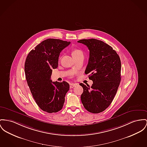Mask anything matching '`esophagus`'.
<instances>
[{
  "label": "esophagus",
  "instance_id": "obj_1",
  "mask_svg": "<svg viewBox=\"0 0 147 147\" xmlns=\"http://www.w3.org/2000/svg\"><path fill=\"white\" fill-rule=\"evenodd\" d=\"M76 86H77V84H69V88H73L75 87Z\"/></svg>",
  "mask_w": 147,
  "mask_h": 147
}]
</instances>
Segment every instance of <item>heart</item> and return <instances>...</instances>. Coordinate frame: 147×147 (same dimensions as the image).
Masks as SVG:
<instances>
[{
    "instance_id": "heart-1",
    "label": "heart",
    "mask_w": 147,
    "mask_h": 147,
    "mask_svg": "<svg viewBox=\"0 0 147 147\" xmlns=\"http://www.w3.org/2000/svg\"><path fill=\"white\" fill-rule=\"evenodd\" d=\"M72 55L75 59H78L80 57L84 56V52L81 49H74L72 51Z\"/></svg>"
}]
</instances>
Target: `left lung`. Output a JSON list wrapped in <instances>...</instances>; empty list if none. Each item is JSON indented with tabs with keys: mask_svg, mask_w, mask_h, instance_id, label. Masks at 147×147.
Segmentation results:
<instances>
[{
	"mask_svg": "<svg viewBox=\"0 0 147 147\" xmlns=\"http://www.w3.org/2000/svg\"><path fill=\"white\" fill-rule=\"evenodd\" d=\"M90 51L85 73L93 81L91 87L82 83V103L88 111L97 114L109 107L115 96L121 81V61L117 53L103 41L96 39H81Z\"/></svg>",
	"mask_w": 147,
	"mask_h": 147,
	"instance_id": "8db88e82",
	"label": "left lung"
}]
</instances>
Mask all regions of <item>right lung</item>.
Listing matches in <instances>:
<instances>
[{
    "mask_svg": "<svg viewBox=\"0 0 147 147\" xmlns=\"http://www.w3.org/2000/svg\"><path fill=\"white\" fill-rule=\"evenodd\" d=\"M69 44L61 39H46L31 50L26 59L24 71L30 92L40 109L49 113L62 109L69 88L66 81L51 80L52 69L58 67L61 52Z\"/></svg>",
    "mask_w": 147,
    "mask_h": 147,
    "instance_id": "right-lung-1",
    "label": "right lung"
}]
</instances>
